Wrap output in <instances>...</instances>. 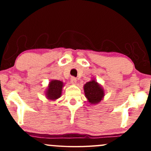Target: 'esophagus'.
I'll return each mask as SVG.
<instances>
[{"mask_svg":"<svg viewBox=\"0 0 151 151\" xmlns=\"http://www.w3.org/2000/svg\"><path fill=\"white\" fill-rule=\"evenodd\" d=\"M71 83H72V84H77V79H76L75 77H72V78H71Z\"/></svg>","mask_w":151,"mask_h":151,"instance_id":"obj_1","label":"esophagus"}]
</instances>
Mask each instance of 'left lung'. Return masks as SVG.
Returning <instances> with one entry per match:
<instances>
[{
  "mask_svg": "<svg viewBox=\"0 0 151 151\" xmlns=\"http://www.w3.org/2000/svg\"><path fill=\"white\" fill-rule=\"evenodd\" d=\"M86 98L91 104H99L104 96V90L95 79L86 82L84 86Z\"/></svg>",
  "mask_w": 151,
  "mask_h": 151,
  "instance_id": "obj_1",
  "label": "left lung"
}]
</instances>
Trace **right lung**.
Returning a JSON list of instances; mask_svg holds the SVG:
<instances>
[{"label":"right lung","mask_w":151,"mask_h":151,"mask_svg":"<svg viewBox=\"0 0 151 151\" xmlns=\"http://www.w3.org/2000/svg\"><path fill=\"white\" fill-rule=\"evenodd\" d=\"M64 84L61 81L52 80L48 85L46 91V96L48 99L55 101L61 96Z\"/></svg>","instance_id":"add662e5"}]
</instances>
